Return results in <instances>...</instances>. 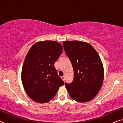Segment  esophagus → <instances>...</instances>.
Returning <instances> with one entry per match:
<instances>
[{"mask_svg":"<svg viewBox=\"0 0 123 123\" xmlns=\"http://www.w3.org/2000/svg\"><path fill=\"white\" fill-rule=\"evenodd\" d=\"M62 80H63V81H64V80H65V76H62Z\"/></svg>","mask_w":123,"mask_h":123,"instance_id":"esophagus-1","label":"esophagus"}]
</instances>
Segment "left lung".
<instances>
[{"label": "left lung", "instance_id": "obj_1", "mask_svg": "<svg viewBox=\"0 0 123 123\" xmlns=\"http://www.w3.org/2000/svg\"><path fill=\"white\" fill-rule=\"evenodd\" d=\"M64 51L74 70L72 83H65L70 97L78 102L92 100L100 89L104 67L97 51L89 43L79 41H64Z\"/></svg>", "mask_w": 123, "mask_h": 123}]
</instances>
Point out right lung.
<instances>
[{"label": "right lung", "instance_id": "1", "mask_svg": "<svg viewBox=\"0 0 123 123\" xmlns=\"http://www.w3.org/2000/svg\"><path fill=\"white\" fill-rule=\"evenodd\" d=\"M56 41L38 42L31 47L22 70V81L27 94L33 100L45 103L53 99L64 85L54 63L63 53Z\"/></svg>", "mask_w": 123, "mask_h": 123}]
</instances>
